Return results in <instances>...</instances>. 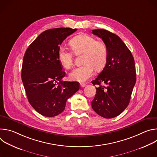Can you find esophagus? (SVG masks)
<instances>
[{"label":"esophagus","instance_id":"1","mask_svg":"<svg viewBox=\"0 0 157 157\" xmlns=\"http://www.w3.org/2000/svg\"><path fill=\"white\" fill-rule=\"evenodd\" d=\"M86 86V84H85V83H80V86L81 87H85Z\"/></svg>","mask_w":157,"mask_h":157}]
</instances>
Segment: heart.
I'll return each mask as SVG.
<instances>
[{
  "label": "heart",
  "instance_id": "1",
  "mask_svg": "<svg viewBox=\"0 0 157 157\" xmlns=\"http://www.w3.org/2000/svg\"><path fill=\"white\" fill-rule=\"evenodd\" d=\"M72 49L76 54L84 53L83 65L75 68L70 74L73 81L83 82L91 78L94 68L99 71L105 66L108 56L106 44L87 34H80L70 41ZM58 58L63 68L70 69L73 63V56L71 51L61 45L58 48Z\"/></svg>",
  "mask_w": 157,
  "mask_h": 157
}]
</instances>
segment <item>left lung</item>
<instances>
[{"mask_svg":"<svg viewBox=\"0 0 157 157\" xmlns=\"http://www.w3.org/2000/svg\"><path fill=\"white\" fill-rule=\"evenodd\" d=\"M92 33L106 44L108 56L103 70L91 82L99 85L91 105L100 116L113 118L121 114L129 104L136 82L135 61L125 44L116 34L104 29L93 30Z\"/></svg>","mask_w":157,"mask_h":157,"instance_id":"1","label":"left lung"}]
</instances>
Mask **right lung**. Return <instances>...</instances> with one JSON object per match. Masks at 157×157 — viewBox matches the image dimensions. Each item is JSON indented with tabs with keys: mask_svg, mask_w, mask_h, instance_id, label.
Returning a JSON list of instances; mask_svg holds the SVG:
<instances>
[{
	"mask_svg": "<svg viewBox=\"0 0 157 157\" xmlns=\"http://www.w3.org/2000/svg\"><path fill=\"white\" fill-rule=\"evenodd\" d=\"M77 30L56 28L41 33L27 49L21 79L29 102L41 115L52 117L64 110L68 99L80 88L78 82L62 81L65 72L58 58L60 44Z\"/></svg>",
	"mask_w": 157,
	"mask_h": 157,
	"instance_id": "obj_1",
	"label": "right lung"
}]
</instances>
